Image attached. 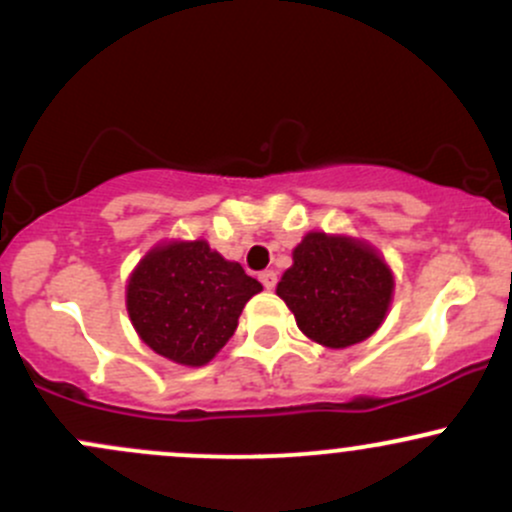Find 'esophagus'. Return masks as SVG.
<instances>
[{"label": "esophagus", "mask_w": 512, "mask_h": 512, "mask_svg": "<svg viewBox=\"0 0 512 512\" xmlns=\"http://www.w3.org/2000/svg\"><path fill=\"white\" fill-rule=\"evenodd\" d=\"M260 281H262L264 289L272 291L274 286H276V272H274V269H267V272H262V274H260Z\"/></svg>", "instance_id": "1"}]
</instances>
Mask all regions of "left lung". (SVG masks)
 <instances>
[{"label":"left lung","mask_w":512,"mask_h":512,"mask_svg":"<svg viewBox=\"0 0 512 512\" xmlns=\"http://www.w3.org/2000/svg\"><path fill=\"white\" fill-rule=\"evenodd\" d=\"M390 267L368 243L308 233L293 250V264L276 293L313 342L346 349L383 325L392 301Z\"/></svg>","instance_id":"left-lung-1"}]
</instances>
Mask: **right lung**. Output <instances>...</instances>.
Returning a JSON list of instances; mask_svg holds the SVG:
<instances>
[{
  "label": "right lung",
  "mask_w": 512,
  "mask_h": 512,
  "mask_svg": "<svg viewBox=\"0 0 512 512\" xmlns=\"http://www.w3.org/2000/svg\"><path fill=\"white\" fill-rule=\"evenodd\" d=\"M262 284L207 240H170L146 252L127 284V313L142 342L180 366H204L238 327Z\"/></svg>",
  "instance_id": "right-lung-1"
}]
</instances>
